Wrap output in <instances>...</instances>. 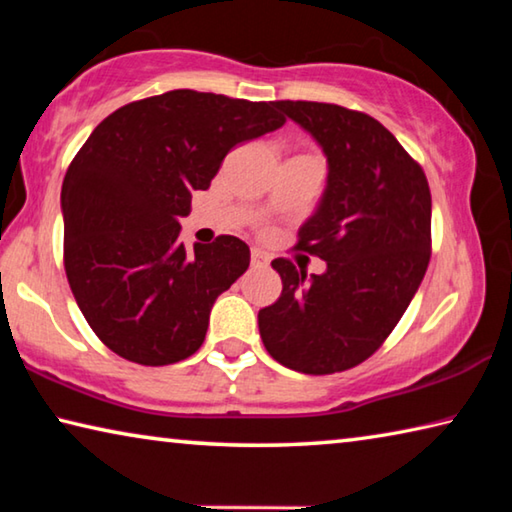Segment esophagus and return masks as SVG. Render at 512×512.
Instances as JSON below:
<instances>
[{"label": "esophagus", "instance_id": "esophagus-1", "mask_svg": "<svg viewBox=\"0 0 512 512\" xmlns=\"http://www.w3.org/2000/svg\"><path fill=\"white\" fill-rule=\"evenodd\" d=\"M250 262H253L255 268H268V264H271V257H268L264 250L253 248V253H250Z\"/></svg>", "mask_w": 512, "mask_h": 512}]
</instances>
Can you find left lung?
Listing matches in <instances>:
<instances>
[{
	"mask_svg": "<svg viewBox=\"0 0 512 512\" xmlns=\"http://www.w3.org/2000/svg\"><path fill=\"white\" fill-rule=\"evenodd\" d=\"M327 158V185L298 248L325 273L273 259L282 293L259 309L264 348L305 375H332L375 352L418 291L431 257V194L418 162L370 115L334 103L277 101Z\"/></svg>",
	"mask_w": 512,
	"mask_h": 512,
	"instance_id": "obj_1",
	"label": "left lung"
}]
</instances>
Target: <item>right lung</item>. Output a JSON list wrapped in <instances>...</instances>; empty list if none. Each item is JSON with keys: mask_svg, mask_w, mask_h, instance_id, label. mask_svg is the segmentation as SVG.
Masks as SVG:
<instances>
[{"mask_svg": "<svg viewBox=\"0 0 512 512\" xmlns=\"http://www.w3.org/2000/svg\"><path fill=\"white\" fill-rule=\"evenodd\" d=\"M275 101L171 90L94 128L60 192L65 273L108 348L142 366L183 361L205 341L214 300L250 264L244 241H180V216L237 144L284 124Z\"/></svg>", "mask_w": 512, "mask_h": 512, "instance_id": "1", "label": "right lung"}]
</instances>
